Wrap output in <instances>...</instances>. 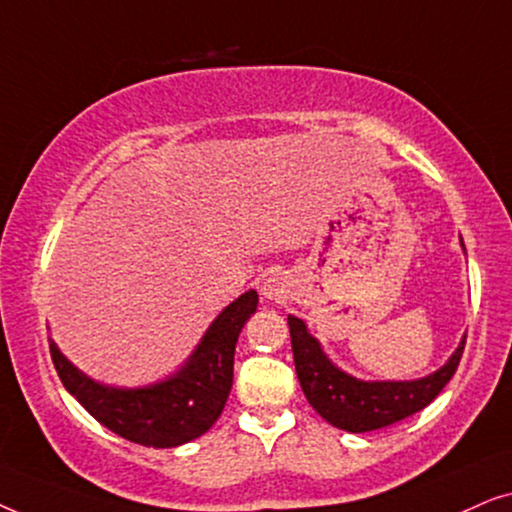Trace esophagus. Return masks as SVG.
Segmentation results:
<instances>
[{"label":"esophagus","mask_w":512,"mask_h":512,"mask_svg":"<svg viewBox=\"0 0 512 512\" xmlns=\"http://www.w3.org/2000/svg\"><path fill=\"white\" fill-rule=\"evenodd\" d=\"M261 291H263V296L268 298V300L284 298V284H282V279H279V277H268V279H265V282H263Z\"/></svg>","instance_id":"34e87169"}]
</instances>
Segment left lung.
I'll return each mask as SVG.
<instances>
[{
  "mask_svg": "<svg viewBox=\"0 0 512 512\" xmlns=\"http://www.w3.org/2000/svg\"><path fill=\"white\" fill-rule=\"evenodd\" d=\"M289 331L293 363L305 398L328 424L349 433L382 429L424 410L452 380L466 345V338H461L445 366L419 380L366 382L335 366L303 319L289 314Z\"/></svg>",
  "mask_w": 512,
  "mask_h": 512,
  "instance_id": "left-lung-1",
  "label": "left lung"
}]
</instances>
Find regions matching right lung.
Returning a JSON list of instances; mask_svg holds the SVG:
<instances>
[{
    "label": "right lung",
    "mask_w": 512,
    "mask_h": 512,
    "mask_svg": "<svg viewBox=\"0 0 512 512\" xmlns=\"http://www.w3.org/2000/svg\"><path fill=\"white\" fill-rule=\"evenodd\" d=\"M251 289L212 321L200 345L177 373L139 389L107 387L65 359L51 340V359L62 384L102 426L146 447H177L200 438L219 419L233 387L235 345L256 312Z\"/></svg>",
    "instance_id": "add662e5"
}]
</instances>
